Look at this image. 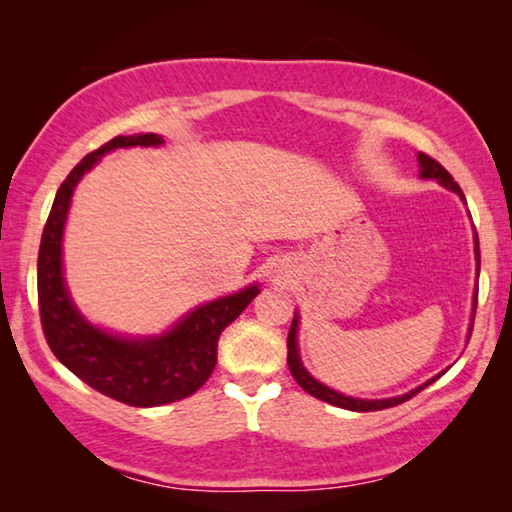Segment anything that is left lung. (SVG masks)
<instances>
[{"instance_id":"8db88e82","label":"left lung","mask_w":512,"mask_h":512,"mask_svg":"<svg viewBox=\"0 0 512 512\" xmlns=\"http://www.w3.org/2000/svg\"><path fill=\"white\" fill-rule=\"evenodd\" d=\"M418 164H420V178L424 180H436L438 185H443L445 189H452L454 194L461 196V201L465 203V196L461 192V187H458L456 180L449 176V171L443 167V164L436 162L433 158H429V155L424 153H418ZM474 255H476V280H479V268H481V253H479V237H476L474 232ZM476 296H479V289H474V298H472V318H470V329H467V341H470V334H472V325H474V311H476ZM298 325H300V316L298 311L293 314V323H291V329H289V339H287V363H289V370L293 379L298 381L302 391H307L309 395L318 397V400H323L327 404H334L339 406V409H348V411H381V409H391V406H397L402 404L406 400H411L413 395H418L420 391H424L429 384H433L440 375L431 377L429 381H424V384H420L418 388H413V391L404 393V395H397V397H386V400H361V397H350V395H343L339 391H334V388H329L325 384H320V381L316 377L309 375V370L302 366V359H300V352H298Z\"/></svg>"}]
</instances>
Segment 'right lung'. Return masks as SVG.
I'll return each mask as SVG.
<instances>
[{"label": "right lung", "instance_id": "obj_1", "mask_svg": "<svg viewBox=\"0 0 512 512\" xmlns=\"http://www.w3.org/2000/svg\"><path fill=\"white\" fill-rule=\"evenodd\" d=\"M155 133L119 135L76 164L58 187L38 253V305L45 339L65 368L94 391L128 406H162L196 393L216 366L219 336L259 284L196 307L158 336H121L92 325L69 296L63 275V232L74 189L94 164L115 149L160 146Z\"/></svg>", "mask_w": 512, "mask_h": 512}]
</instances>
